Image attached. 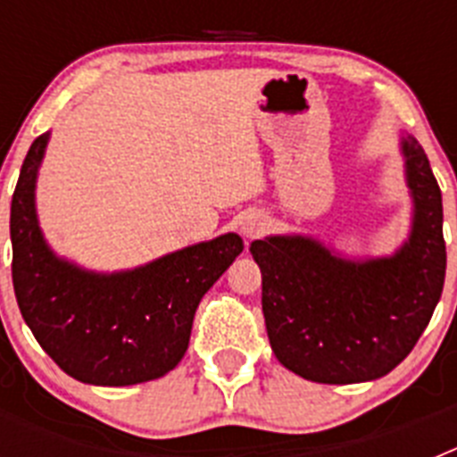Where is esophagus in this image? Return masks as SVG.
Masks as SVG:
<instances>
[{"label":"esophagus","mask_w":457,"mask_h":457,"mask_svg":"<svg viewBox=\"0 0 457 457\" xmlns=\"http://www.w3.org/2000/svg\"><path fill=\"white\" fill-rule=\"evenodd\" d=\"M265 231V221L256 220V217H249L247 221H242V233L247 237H258Z\"/></svg>","instance_id":"34e87169"}]
</instances>
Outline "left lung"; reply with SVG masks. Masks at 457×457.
I'll use <instances>...</instances> for the list:
<instances>
[{"label":"left lung","instance_id":"1","mask_svg":"<svg viewBox=\"0 0 457 457\" xmlns=\"http://www.w3.org/2000/svg\"><path fill=\"white\" fill-rule=\"evenodd\" d=\"M403 155L414 224L391 258L353 263L300 236L252 242L270 345L286 369L311 382L353 385L394 370L442 297V189L414 137H403Z\"/></svg>","mask_w":457,"mask_h":457}]
</instances>
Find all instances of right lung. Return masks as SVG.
<instances>
[{
	"label": "right lung",
	"instance_id": "add662e5",
	"mask_svg": "<svg viewBox=\"0 0 457 457\" xmlns=\"http://www.w3.org/2000/svg\"><path fill=\"white\" fill-rule=\"evenodd\" d=\"M46 135L24 157L11 201L13 288L20 313L54 364L71 378L125 386L176 369L201 297L242 252L236 233L116 274L84 272L56 258L34 208Z\"/></svg>",
	"mask_w": 457,
	"mask_h": 457
}]
</instances>
